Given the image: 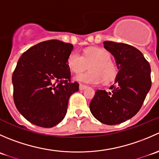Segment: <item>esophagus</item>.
Listing matches in <instances>:
<instances>
[{
	"label": "esophagus",
	"instance_id": "esophagus-1",
	"mask_svg": "<svg viewBox=\"0 0 159 159\" xmlns=\"http://www.w3.org/2000/svg\"><path fill=\"white\" fill-rule=\"evenodd\" d=\"M86 88H87V86L84 85V84H79V89L80 90H84V89H85Z\"/></svg>",
	"mask_w": 159,
	"mask_h": 159
}]
</instances>
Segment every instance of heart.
Here are the masks:
<instances>
[{
	"label": "heart",
	"instance_id": "heart-1",
	"mask_svg": "<svg viewBox=\"0 0 159 159\" xmlns=\"http://www.w3.org/2000/svg\"><path fill=\"white\" fill-rule=\"evenodd\" d=\"M68 65L77 74L85 70L89 65L90 70L75 77L76 81L86 84H98L102 81L108 84L116 78L118 73L117 65L111 60L109 53L98 48L85 49L82 55L74 51L68 56Z\"/></svg>",
	"mask_w": 159,
	"mask_h": 159
}]
</instances>
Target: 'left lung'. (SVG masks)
Listing matches in <instances>:
<instances>
[{
  "mask_svg": "<svg viewBox=\"0 0 159 159\" xmlns=\"http://www.w3.org/2000/svg\"><path fill=\"white\" fill-rule=\"evenodd\" d=\"M116 61L118 73L110 91L97 90L90 103L93 116L105 125L121 124L142 108L152 86L151 68L139 50L124 43L104 41Z\"/></svg>",
  "mask_w": 159,
  "mask_h": 159,
  "instance_id": "1",
  "label": "left lung"
}]
</instances>
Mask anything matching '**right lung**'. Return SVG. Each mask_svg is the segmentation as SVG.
Masks as SVG:
<instances>
[{"instance_id": "add662e5", "label": "right lung", "mask_w": 159, "mask_h": 159, "mask_svg": "<svg viewBox=\"0 0 159 159\" xmlns=\"http://www.w3.org/2000/svg\"><path fill=\"white\" fill-rule=\"evenodd\" d=\"M72 50L71 44L49 40L19 58L12 75L14 102L32 124L51 128L65 118L70 96L79 90V84L70 81L68 58Z\"/></svg>"}]
</instances>
